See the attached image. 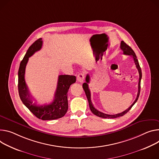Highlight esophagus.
Instances as JSON below:
<instances>
[{
	"label": "esophagus",
	"instance_id": "1",
	"mask_svg": "<svg viewBox=\"0 0 159 159\" xmlns=\"http://www.w3.org/2000/svg\"><path fill=\"white\" fill-rule=\"evenodd\" d=\"M77 80L80 82H83L85 79V74L84 73H80L77 75Z\"/></svg>",
	"mask_w": 159,
	"mask_h": 159
}]
</instances>
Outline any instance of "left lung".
<instances>
[{
  "mask_svg": "<svg viewBox=\"0 0 159 159\" xmlns=\"http://www.w3.org/2000/svg\"><path fill=\"white\" fill-rule=\"evenodd\" d=\"M120 49L123 51V54H125V55H129L133 57V60L134 61V63L136 65V66L139 72V82H138V94H137V97L135 99V101L134 102V103L131 105V107H129L127 110H125V111L120 113H117V114H115V115H109V114H106L104 113L102 111H100L99 110H98L96 108H95L91 102V92L90 90L89 89V85L88 84L90 82V76L89 75V74L87 75L85 77V82L82 85V88L85 91V93L86 94V96H87L88 102H89V108L91 111L93 112V114H94L96 116L99 117H102V118H105V119H115V118H117L119 117H122L123 115H124L125 113H127L129 110L131 109L133 106L135 104V103L137 102V100L139 98V93H140V89H141V79L142 77V73H141V70L138 62V60L137 59V57L134 52V51L131 49V48L127 44H126L125 43L124 41H121L120 43Z\"/></svg>",
  "mask_w": 159,
  "mask_h": 159,
  "instance_id": "obj_1",
  "label": "left lung"
}]
</instances>
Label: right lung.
I'll use <instances>...</instances> for the list:
<instances>
[{"mask_svg": "<svg viewBox=\"0 0 159 159\" xmlns=\"http://www.w3.org/2000/svg\"><path fill=\"white\" fill-rule=\"evenodd\" d=\"M42 46V40L40 38L28 48L23 60L20 63L18 70V92L23 103L35 117L43 120H55L61 118L66 114L68 105V91L70 86L75 82L76 77L68 75H60L57 80V88L52 102L49 105H37L33 103L28 86L25 80V68L28 59Z\"/></svg>", "mask_w": 159, "mask_h": 159, "instance_id": "right-lung-1", "label": "right lung"}]
</instances>
